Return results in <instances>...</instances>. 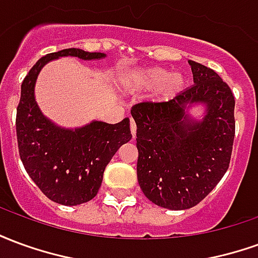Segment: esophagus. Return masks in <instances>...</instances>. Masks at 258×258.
Here are the masks:
<instances>
[{"instance_id": "1", "label": "esophagus", "mask_w": 258, "mask_h": 258, "mask_svg": "<svg viewBox=\"0 0 258 258\" xmlns=\"http://www.w3.org/2000/svg\"><path fill=\"white\" fill-rule=\"evenodd\" d=\"M130 130H131L133 138H135V135H137V124H135L134 118H130Z\"/></svg>"}]
</instances>
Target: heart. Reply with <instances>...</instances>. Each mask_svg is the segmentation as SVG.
<instances>
[{"instance_id":"1","label":"heart","mask_w":258,"mask_h":258,"mask_svg":"<svg viewBox=\"0 0 258 258\" xmlns=\"http://www.w3.org/2000/svg\"><path fill=\"white\" fill-rule=\"evenodd\" d=\"M123 84L128 88H157L160 87V96L170 99L177 96L185 85L184 77L179 73H171L167 69L151 68L127 74Z\"/></svg>"}]
</instances>
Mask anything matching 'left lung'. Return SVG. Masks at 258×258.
Masks as SVG:
<instances>
[{"label": "left lung", "instance_id": "8db88e82", "mask_svg": "<svg viewBox=\"0 0 258 258\" xmlns=\"http://www.w3.org/2000/svg\"><path fill=\"white\" fill-rule=\"evenodd\" d=\"M194 83L167 102L144 101L131 107L137 124V175L142 192L170 210L190 209L227 173L235 138V96L213 69L189 60ZM206 103L196 123L188 103Z\"/></svg>", "mask_w": 258, "mask_h": 258}]
</instances>
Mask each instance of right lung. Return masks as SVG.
<instances>
[{
    "label": "right lung",
    "mask_w": 258,
    "mask_h": 258,
    "mask_svg": "<svg viewBox=\"0 0 258 258\" xmlns=\"http://www.w3.org/2000/svg\"><path fill=\"white\" fill-rule=\"evenodd\" d=\"M59 56L87 60L103 58L105 53L69 48L42 56L22 83L16 137L22 163L42 194L59 205L77 206L95 198L107 163L133 135L128 118L117 124L94 121L72 131L42 116L34 99L36 79L44 64Z\"/></svg>",
    "instance_id": "add662e5"
}]
</instances>
